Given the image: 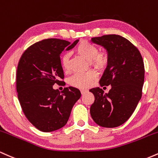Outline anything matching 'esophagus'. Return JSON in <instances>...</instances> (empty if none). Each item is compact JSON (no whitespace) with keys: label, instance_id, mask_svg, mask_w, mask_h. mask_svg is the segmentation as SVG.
Listing matches in <instances>:
<instances>
[{"label":"esophagus","instance_id":"esophagus-1","mask_svg":"<svg viewBox=\"0 0 158 158\" xmlns=\"http://www.w3.org/2000/svg\"><path fill=\"white\" fill-rule=\"evenodd\" d=\"M87 90H85V89H81V94H82V95H84L85 93H87Z\"/></svg>","mask_w":158,"mask_h":158}]
</instances>
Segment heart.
<instances>
[{
    "instance_id": "obj_1",
    "label": "heart",
    "mask_w": 158,
    "mask_h": 158,
    "mask_svg": "<svg viewBox=\"0 0 158 158\" xmlns=\"http://www.w3.org/2000/svg\"><path fill=\"white\" fill-rule=\"evenodd\" d=\"M74 51L78 55L82 56L87 61H89L90 65L97 69H102L107 63V55L105 53H98L96 46L86 42L81 41L76 46ZM70 55L69 53H65L61 57V63L63 69L69 71V69ZM97 75L95 72L89 71L86 73L74 74L69 80L71 86L78 89H86L91 86L96 80Z\"/></svg>"
}]
</instances>
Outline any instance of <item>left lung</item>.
I'll return each instance as SVG.
<instances>
[{"instance_id": "left-lung-1", "label": "left lung", "mask_w": 158, "mask_h": 158, "mask_svg": "<svg viewBox=\"0 0 158 158\" xmlns=\"http://www.w3.org/2000/svg\"><path fill=\"white\" fill-rule=\"evenodd\" d=\"M91 42L107 51V67L99 84L110 85L111 89L105 94L99 87L89 89L95 96L90 115L100 126L118 127L131 117L142 97L145 77L143 57L130 41L119 35L94 37Z\"/></svg>"}]
</instances>
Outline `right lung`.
<instances>
[{"mask_svg":"<svg viewBox=\"0 0 158 158\" xmlns=\"http://www.w3.org/2000/svg\"><path fill=\"white\" fill-rule=\"evenodd\" d=\"M78 42L71 44L58 39L43 40L30 46L19 60L18 98L27 118L41 131H54L64 126L74 104L81 98V92L75 87H65L61 93L53 87L64 78L62 51L70 50Z\"/></svg>","mask_w":158,"mask_h":158,"instance_id":"obj_1","label":"right lung"}]
</instances>
